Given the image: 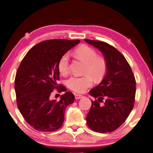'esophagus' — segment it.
<instances>
[{"label": "esophagus", "instance_id": "obj_1", "mask_svg": "<svg viewBox=\"0 0 153 153\" xmlns=\"http://www.w3.org/2000/svg\"><path fill=\"white\" fill-rule=\"evenodd\" d=\"M83 98V95L75 94V98H76V99H80V98Z\"/></svg>", "mask_w": 153, "mask_h": 153}]
</instances>
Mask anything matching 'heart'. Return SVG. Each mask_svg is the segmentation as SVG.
<instances>
[{
    "mask_svg": "<svg viewBox=\"0 0 153 153\" xmlns=\"http://www.w3.org/2000/svg\"><path fill=\"white\" fill-rule=\"evenodd\" d=\"M77 58L85 63L84 73L82 76H73L67 80L66 85L70 90L77 93H83L93 84V78L102 79L107 72V63L102 56L97 55L94 49L87 45L78 47L74 51ZM60 73L65 75L69 72V55L65 53L62 55L58 63Z\"/></svg>",
    "mask_w": 153,
    "mask_h": 153,
    "instance_id": "obj_1",
    "label": "heart"
}]
</instances>
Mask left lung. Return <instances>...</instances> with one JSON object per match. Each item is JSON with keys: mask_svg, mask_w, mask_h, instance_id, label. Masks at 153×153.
Listing matches in <instances>:
<instances>
[{"mask_svg": "<svg viewBox=\"0 0 153 153\" xmlns=\"http://www.w3.org/2000/svg\"><path fill=\"white\" fill-rule=\"evenodd\" d=\"M85 41L98 48L107 63L102 81L90 91V94L98 100H91L87 124L95 132L111 133L125 122L132 111L136 91L135 76L125 57L114 46L100 41ZM104 99V104L100 105Z\"/></svg>", "mask_w": 153, "mask_h": 153, "instance_id": "8db88e82", "label": "left lung"}]
</instances>
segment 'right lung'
Masks as SVG:
<instances>
[{
    "mask_svg": "<svg viewBox=\"0 0 153 153\" xmlns=\"http://www.w3.org/2000/svg\"><path fill=\"white\" fill-rule=\"evenodd\" d=\"M80 42L79 39H50L32 47L23 58L15 78L16 102L26 122L37 131L52 132L64 121L67 106L74 102V96L68 91L59 101L51 99L54 89L67 90L59 85L58 63L62 55ZM59 87L60 89L58 88Z\"/></svg>",
    "mask_w": 153,
    "mask_h": 153,
    "instance_id": "obj_1",
    "label": "right lung"
}]
</instances>
